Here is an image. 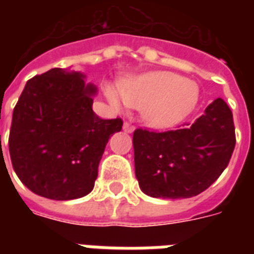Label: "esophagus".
<instances>
[{
	"label": "esophagus",
	"instance_id": "esophagus-1",
	"mask_svg": "<svg viewBox=\"0 0 254 254\" xmlns=\"http://www.w3.org/2000/svg\"><path fill=\"white\" fill-rule=\"evenodd\" d=\"M134 125H131L130 123H124V130L127 131V133H133V131H134Z\"/></svg>",
	"mask_w": 254,
	"mask_h": 254
}]
</instances>
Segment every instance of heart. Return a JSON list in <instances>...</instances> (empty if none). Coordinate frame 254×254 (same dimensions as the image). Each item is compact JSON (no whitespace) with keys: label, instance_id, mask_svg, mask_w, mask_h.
<instances>
[{"label":"heart","instance_id":"b5f03b06","mask_svg":"<svg viewBox=\"0 0 254 254\" xmlns=\"http://www.w3.org/2000/svg\"><path fill=\"white\" fill-rule=\"evenodd\" d=\"M113 107L142 109V117L155 127H171L186 119L199 100L197 85L178 73L157 71L125 81L121 88L105 87Z\"/></svg>","mask_w":254,"mask_h":254}]
</instances>
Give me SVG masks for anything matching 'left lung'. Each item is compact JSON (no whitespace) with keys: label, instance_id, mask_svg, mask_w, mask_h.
Listing matches in <instances>:
<instances>
[{"label":"left lung","instance_id":"left-lung-1","mask_svg":"<svg viewBox=\"0 0 254 254\" xmlns=\"http://www.w3.org/2000/svg\"><path fill=\"white\" fill-rule=\"evenodd\" d=\"M236 145L233 116L216 99L191 123L175 130L135 129V177L153 197H192L207 190L228 166Z\"/></svg>","mask_w":254,"mask_h":254}]
</instances>
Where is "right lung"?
Wrapping results in <instances>:
<instances>
[{
	"mask_svg": "<svg viewBox=\"0 0 254 254\" xmlns=\"http://www.w3.org/2000/svg\"><path fill=\"white\" fill-rule=\"evenodd\" d=\"M84 75L53 68L30 79L13 111L11 165L23 185L53 200L85 196L95 186L108 139L123 120L92 111L96 87Z\"/></svg>",
	"mask_w": 254,
	"mask_h": 254,
	"instance_id": "right-lung-1",
	"label": "right lung"
}]
</instances>
